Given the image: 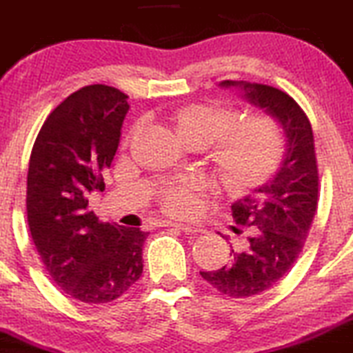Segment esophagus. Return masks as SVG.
<instances>
[{"label": "esophagus", "mask_w": 353, "mask_h": 353, "mask_svg": "<svg viewBox=\"0 0 353 353\" xmlns=\"http://www.w3.org/2000/svg\"><path fill=\"white\" fill-rule=\"evenodd\" d=\"M162 225H167V228H176L179 231L188 232V234H200L203 232V229L200 225H191V224H179V222H170V221H163Z\"/></svg>", "instance_id": "34e87169"}]
</instances>
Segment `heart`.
Returning a JSON list of instances; mask_svg holds the SVG:
<instances>
[{"label": "heart", "instance_id": "obj_1", "mask_svg": "<svg viewBox=\"0 0 353 353\" xmlns=\"http://www.w3.org/2000/svg\"><path fill=\"white\" fill-rule=\"evenodd\" d=\"M236 117L234 108L217 101L183 105L170 115L186 145H208V160L219 184L231 194H245L279 169L286 153V136L271 114L259 112L238 121ZM138 132L139 124L131 129L129 139ZM200 191L194 179L172 181L160 190V203L167 214L190 217L196 212Z\"/></svg>", "mask_w": 353, "mask_h": 353}]
</instances>
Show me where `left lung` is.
I'll return each instance as SVG.
<instances>
[{"label":"left lung","mask_w":353,"mask_h":353,"mask_svg":"<svg viewBox=\"0 0 353 353\" xmlns=\"http://www.w3.org/2000/svg\"><path fill=\"white\" fill-rule=\"evenodd\" d=\"M221 85L239 88L250 103L274 115L286 134L285 160L276 176L231 205L236 224L252 231L248 245L243 252L231 250L224 268L200 272L222 295L250 299L278 285L299 259L317 210L319 172L312 125L290 94L245 81Z\"/></svg>","instance_id":"left-lung-1"}]
</instances>
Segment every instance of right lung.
<instances>
[{"label": "right lung", "instance_id": "1", "mask_svg": "<svg viewBox=\"0 0 353 353\" xmlns=\"http://www.w3.org/2000/svg\"><path fill=\"white\" fill-rule=\"evenodd\" d=\"M128 110L117 88L84 85L48 115L30 153V236L58 288L84 303L119 299L143 272L148 232L100 222L88 210V194L105 190Z\"/></svg>", "mask_w": 353, "mask_h": 353}]
</instances>
